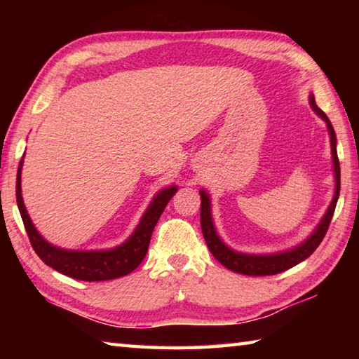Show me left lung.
I'll return each instance as SVG.
<instances>
[{"mask_svg": "<svg viewBox=\"0 0 359 359\" xmlns=\"http://www.w3.org/2000/svg\"><path fill=\"white\" fill-rule=\"evenodd\" d=\"M311 104L313 111L317 112L321 118L326 121L327 130H330L331 136V150H332V163H334V172H336V194H334V199L327 209L326 215L323 220L318 224V228L315 233L309 238L302 245L296 247L294 250L277 253V255H244L233 252L231 248L223 244L215 233L214 223H212L210 217V201L209 196L205 191L201 193V229L205 244H208L210 253L214 255L218 263H222L224 267H228L229 271L238 272V274L244 276H274L278 272H283L290 269V267L296 266L301 263L306 258L311 257V255L317 250V247L321 244L327 228H330V223L332 220L334 210H336V204L339 199V191H340V166H339V158H337V150H336V133L331 125V121L327 120L326 114L321 111V109L315 104L313 96H311Z\"/></svg>", "mask_w": 359, "mask_h": 359, "instance_id": "1", "label": "left lung"}]
</instances>
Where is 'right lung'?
Segmentation results:
<instances>
[{
    "instance_id": "obj_1",
    "label": "right lung",
    "mask_w": 359,
    "mask_h": 359,
    "mask_svg": "<svg viewBox=\"0 0 359 359\" xmlns=\"http://www.w3.org/2000/svg\"><path fill=\"white\" fill-rule=\"evenodd\" d=\"M22 163L17 171V184H15V196L17 205H19L23 224H25L28 239L32 242L33 250L36 255L44 261L47 266L62 272V274L77 278V280L85 282H101V280H112L123 276H128L136 267L142 263L149 250L150 238L154 233L156 222L165 210L169 199L177 191L175 187H169L166 190L160 191L151 201L150 208L145 212L141 223L136 228L135 234L125 242L123 245L112 250L106 252H71L57 248L48 244L44 238L33 226L29 215L27 214L25 205L22 199V188H20V175H22Z\"/></svg>"
}]
</instances>
